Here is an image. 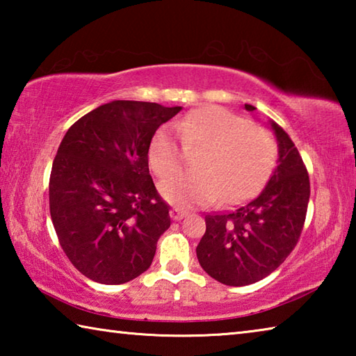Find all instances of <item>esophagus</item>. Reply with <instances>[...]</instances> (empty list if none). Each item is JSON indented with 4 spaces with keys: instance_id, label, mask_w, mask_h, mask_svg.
Masks as SVG:
<instances>
[{
    "instance_id": "34e87169",
    "label": "esophagus",
    "mask_w": 356,
    "mask_h": 356,
    "mask_svg": "<svg viewBox=\"0 0 356 356\" xmlns=\"http://www.w3.org/2000/svg\"><path fill=\"white\" fill-rule=\"evenodd\" d=\"M185 215H186L185 210L179 209V207H172V209L170 210V216H171L172 220H182Z\"/></svg>"
}]
</instances>
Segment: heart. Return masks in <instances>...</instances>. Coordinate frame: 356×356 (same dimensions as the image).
I'll return each mask as SVG.
<instances>
[{
  "label": "heart",
  "instance_id": "b5f03b06",
  "mask_svg": "<svg viewBox=\"0 0 356 356\" xmlns=\"http://www.w3.org/2000/svg\"><path fill=\"white\" fill-rule=\"evenodd\" d=\"M177 129L160 127L147 150L152 171L168 177L182 166L188 149H204L196 160L200 170L180 172L161 184L163 196L177 206H206L221 196L226 202H240L254 195L275 170V136L225 108H200L179 119Z\"/></svg>",
  "mask_w": 356,
  "mask_h": 356
}]
</instances>
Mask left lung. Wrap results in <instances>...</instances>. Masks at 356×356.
<instances>
[{"label": "left lung", "mask_w": 356, "mask_h": 356, "mask_svg": "<svg viewBox=\"0 0 356 356\" xmlns=\"http://www.w3.org/2000/svg\"><path fill=\"white\" fill-rule=\"evenodd\" d=\"M254 111L252 105H245ZM280 143V165L251 201L227 212L206 215L196 248L201 267L226 286H248L275 272L293 251L309 202V176L298 149L272 122Z\"/></svg>", "instance_id": "1"}]
</instances>
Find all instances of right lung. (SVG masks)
I'll use <instances>...</instances> for the list:
<instances>
[{"mask_svg":"<svg viewBox=\"0 0 356 356\" xmlns=\"http://www.w3.org/2000/svg\"><path fill=\"white\" fill-rule=\"evenodd\" d=\"M180 110L114 100L64 135L48 184L50 215L63 251L86 278L124 284L152 264L171 218L149 174L147 150L156 129Z\"/></svg>","mask_w":356,"mask_h":356,"instance_id":"obj_1","label":"right lung"}]
</instances>
